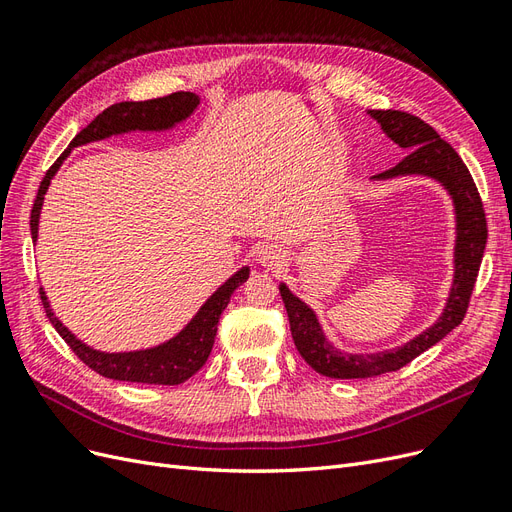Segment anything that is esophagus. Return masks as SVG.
<instances>
[{
	"label": "esophagus",
	"instance_id": "34e87169",
	"mask_svg": "<svg viewBox=\"0 0 512 512\" xmlns=\"http://www.w3.org/2000/svg\"><path fill=\"white\" fill-rule=\"evenodd\" d=\"M258 260L265 269H280V267H284V262H286V252L282 250L280 245L267 243V245L260 247Z\"/></svg>",
	"mask_w": 512,
	"mask_h": 512
}]
</instances>
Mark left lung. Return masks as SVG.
I'll use <instances>...</instances> for the list:
<instances>
[{
  "label": "left lung",
  "instance_id": "left-lung-1",
  "mask_svg": "<svg viewBox=\"0 0 512 512\" xmlns=\"http://www.w3.org/2000/svg\"><path fill=\"white\" fill-rule=\"evenodd\" d=\"M386 136L399 147L410 149L408 156L397 166L384 170L374 179H393L401 175H427L438 179L448 194L453 196L457 213V245H455V280L451 297H448L444 314L431 329L423 331L406 346L391 352L378 354H342L337 352L322 335L316 314L301 299L282 284L280 292L290 320V333L299 354L314 367L318 374L327 378H374L397 371L418 354L438 344L442 337L451 333L468 312L480 260L487 245V218L483 200L476 190V183L468 166L463 164L459 153L448 145L440 134L421 117L404 111H369Z\"/></svg>",
  "mask_w": 512,
  "mask_h": 512
}]
</instances>
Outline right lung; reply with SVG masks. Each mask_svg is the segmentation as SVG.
Wrapping results in <instances>:
<instances>
[{
	"label": "right lung",
	"mask_w": 512,
	"mask_h": 512,
	"mask_svg": "<svg viewBox=\"0 0 512 512\" xmlns=\"http://www.w3.org/2000/svg\"><path fill=\"white\" fill-rule=\"evenodd\" d=\"M198 102H200L198 96L190 94V91H175V94L164 96V98H153L145 102H119V104L108 106L106 111H102L87 128H83L72 138L68 149L61 153L49 170H46L34 200L32 220H29V226H32V239L34 241L38 239V220H40L44 194L49 190L53 175L57 173L61 162L68 158L72 147H79L91 141H102V138L111 134H121L130 130H168L173 128L175 123L183 121L185 117H190V113L198 106ZM247 277H250V269L243 267L241 271L232 275L224 286H220L218 292L211 294V299H207V303L200 307V312L177 337H173L170 342L158 348L138 350V352L108 354V352H100L85 346L81 339H76L64 324L55 318L42 288H40V299L55 331L72 348V352L79 356L89 369H94L96 374L104 378H113V380L173 386L192 378L196 371L207 363L215 342V333H218L220 316L226 309V305L230 303L232 292H235Z\"/></svg>",
	"instance_id": "right-lung-1"
}]
</instances>
